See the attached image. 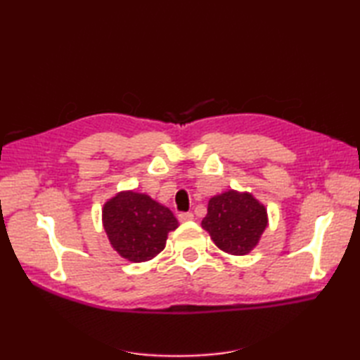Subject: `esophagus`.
<instances>
[{
  "mask_svg": "<svg viewBox=\"0 0 360 360\" xmlns=\"http://www.w3.org/2000/svg\"><path fill=\"white\" fill-rule=\"evenodd\" d=\"M178 219L181 221V223H187V221L193 219V213L192 212H182L178 215Z\"/></svg>",
  "mask_w": 360,
  "mask_h": 360,
  "instance_id": "obj_1",
  "label": "esophagus"
}]
</instances>
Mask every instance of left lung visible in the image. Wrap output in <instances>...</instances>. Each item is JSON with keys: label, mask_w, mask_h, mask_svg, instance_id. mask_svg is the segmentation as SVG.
Instances as JSON below:
<instances>
[{"label": "left lung", "mask_w": 360, "mask_h": 360, "mask_svg": "<svg viewBox=\"0 0 360 360\" xmlns=\"http://www.w3.org/2000/svg\"><path fill=\"white\" fill-rule=\"evenodd\" d=\"M201 226L226 254L246 255L267 227V210L252 193L227 190L210 198Z\"/></svg>", "instance_id": "8db88e82"}]
</instances>
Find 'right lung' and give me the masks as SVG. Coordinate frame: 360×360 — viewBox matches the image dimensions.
Returning <instances> with one entry per match:
<instances>
[{
	"instance_id": "right-lung-1",
	"label": "right lung",
	"mask_w": 360,
	"mask_h": 360,
	"mask_svg": "<svg viewBox=\"0 0 360 360\" xmlns=\"http://www.w3.org/2000/svg\"><path fill=\"white\" fill-rule=\"evenodd\" d=\"M102 223L112 249L133 263L162 252L168 232L179 226L173 212L145 193L124 190L103 204Z\"/></svg>"
}]
</instances>
